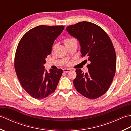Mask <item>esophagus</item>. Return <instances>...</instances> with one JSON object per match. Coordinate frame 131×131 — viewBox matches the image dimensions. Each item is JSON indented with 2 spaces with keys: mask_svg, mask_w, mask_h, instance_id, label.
I'll use <instances>...</instances> for the list:
<instances>
[{
  "mask_svg": "<svg viewBox=\"0 0 131 131\" xmlns=\"http://www.w3.org/2000/svg\"><path fill=\"white\" fill-rule=\"evenodd\" d=\"M63 72H65V73H68V72L71 71V69H63Z\"/></svg>",
  "mask_w": 131,
  "mask_h": 131,
  "instance_id": "34e87169",
  "label": "esophagus"
}]
</instances>
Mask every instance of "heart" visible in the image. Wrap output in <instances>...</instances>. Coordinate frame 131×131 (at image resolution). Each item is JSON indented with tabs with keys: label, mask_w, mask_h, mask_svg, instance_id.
<instances>
[{
	"label": "heart",
	"mask_w": 131,
	"mask_h": 131,
	"mask_svg": "<svg viewBox=\"0 0 131 131\" xmlns=\"http://www.w3.org/2000/svg\"><path fill=\"white\" fill-rule=\"evenodd\" d=\"M75 40L74 39V38H66L65 39V40H64L63 42H64V44H65V45H67V44L70 43L71 42H73V41H75Z\"/></svg>",
	"instance_id": "b5f03b06"
}]
</instances>
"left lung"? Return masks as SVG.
<instances>
[{
  "instance_id": "8db88e82",
  "label": "left lung",
  "mask_w": 131,
  "mask_h": 131,
  "mask_svg": "<svg viewBox=\"0 0 131 131\" xmlns=\"http://www.w3.org/2000/svg\"><path fill=\"white\" fill-rule=\"evenodd\" d=\"M66 30L79 40L82 57L90 61L88 73L75 70L74 87L88 99L99 98L106 92L115 76L116 54L112 40L101 27L90 22H80Z\"/></svg>"
}]
</instances>
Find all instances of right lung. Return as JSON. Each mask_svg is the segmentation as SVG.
I'll use <instances>...</instances> for the list:
<instances>
[{
    "label": "right lung",
    "mask_w": 131,
    "mask_h": 131,
    "mask_svg": "<svg viewBox=\"0 0 131 131\" xmlns=\"http://www.w3.org/2000/svg\"><path fill=\"white\" fill-rule=\"evenodd\" d=\"M63 26L40 25L30 30L18 44L15 58L17 76L22 87L33 98L43 99L56 89L63 70H45L46 58Z\"/></svg>",
    "instance_id": "1"
}]
</instances>
